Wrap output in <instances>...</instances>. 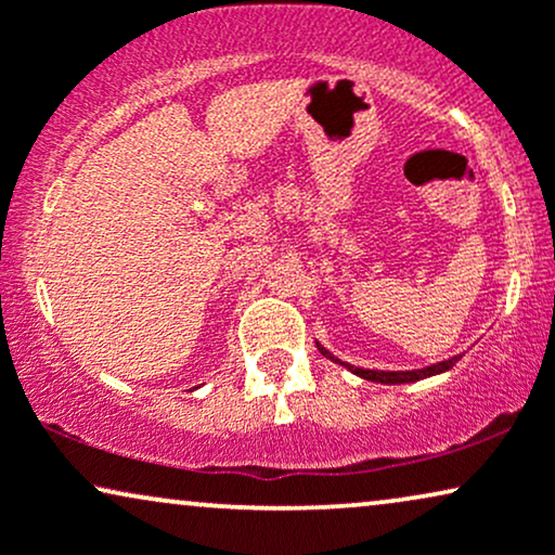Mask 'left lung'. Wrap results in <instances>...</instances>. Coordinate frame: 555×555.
<instances>
[{"instance_id": "1", "label": "left lung", "mask_w": 555, "mask_h": 555, "mask_svg": "<svg viewBox=\"0 0 555 555\" xmlns=\"http://www.w3.org/2000/svg\"><path fill=\"white\" fill-rule=\"evenodd\" d=\"M315 347H319V351L323 357H328L331 362L336 364H344L351 374H357V377L362 379H370V383H379V385H405V383H418V379H426V377H434V374H441V372H449L453 364L462 359V354L459 357H451L446 359V362H436L430 366H421V370H405V372H385V370H364V366H354V364H347L341 362L339 357H334L326 347H321L319 341H315Z\"/></svg>"}]
</instances>
